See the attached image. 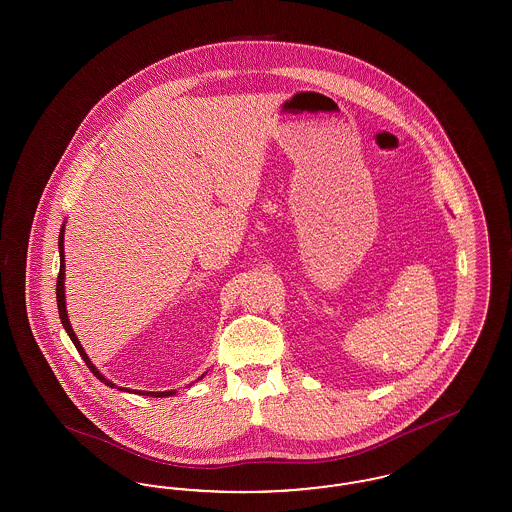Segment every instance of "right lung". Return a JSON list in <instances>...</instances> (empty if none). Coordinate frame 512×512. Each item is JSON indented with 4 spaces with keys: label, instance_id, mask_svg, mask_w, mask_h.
Here are the masks:
<instances>
[{
    "label": "right lung",
    "instance_id": "right-lung-1",
    "mask_svg": "<svg viewBox=\"0 0 512 512\" xmlns=\"http://www.w3.org/2000/svg\"><path fill=\"white\" fill-rule=\"evenodd\" d=\"M63 234H65V226L61 228V232H59V257H61V265H59V276H57V309H59V318H61V324H63V328L67 330V334H69V338L73 340L74 347H76V351L80 353V357L84 359V363L88 365V368L94 372V376L101 380L105 386H109V388H117L113 382H109L101 372H99L98 368L94 366V363L88 359V355H86V351H84V347H82V343L78 341L76 338V334H74L73 326H71V320L67 317V305H65V251H63ZM121 390V388H119ZM124 390V388H122ZM134 393H140V395H151V397H169L172 393H176V391H136Z\"/></svg>",
    "mask_w": 512,
    "mask_h": 512
}]
</instances>
